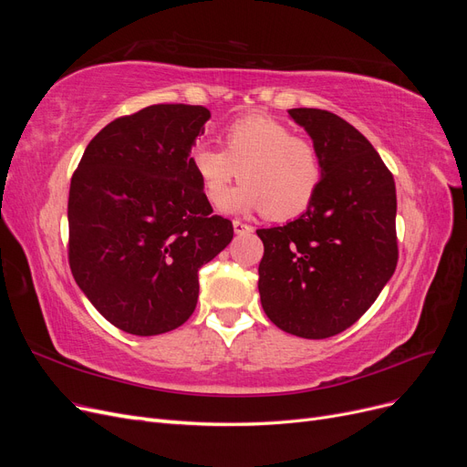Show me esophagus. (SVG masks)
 <instances>
[{
	"instance_id": "esophagus-1",
	"label": "esophagus",
	"mask_w": 467,
	"mask_h": 467,
	"mask_svg": "<svg viewBox=\"0 0 467 467\" xmlns=\"http://www.w3.org/2000/svg\"><path fill=\"white\" fill-rule=\"evenodd\" d=\"M234 232H235V234H239V235H242V234H251V232H253V228H251V225L244 223V222L234 220Z\"/></svg>"
}]
</instances>
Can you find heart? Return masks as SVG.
Listing matches in <instances>:
<instances>
[{
    "mask_svg": "<svg viewBox=\"0 0 467 467\" xmlns=\"http://www.w3.org/2000/svg\"><path fill=\"white\" fill-rule=\"evenodd\" d=\"M222 144L223 150L196 144L189 153L212 206L225 201L237 172L244 185L228 197L230 212L263 210L271 220H290L312 204L321 182L319 153L286 124L253 112L225 126Z\"/></svg>",
    "mask_w": 467,
    "mask_h": 467,
    "instance_id": "b5f03b06",
    "label": "heart"
}]
</instances>
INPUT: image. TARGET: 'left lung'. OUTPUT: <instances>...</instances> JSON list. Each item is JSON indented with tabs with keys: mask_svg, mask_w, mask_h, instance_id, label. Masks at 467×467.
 I'll use <instances>...</instances> for the list:
<instances>
[{
	"mask_svg": "<svg viewBox=\"0 0 467 467\" xmlns=\"http://www.w3.org/2000/svg\"><path fill=\"white\" fill-rule=\"evenodd\" d=\"M288 115L312 138L321 182L302 216L257 230L265 245L259 294L282 331L327 338L358 321L395 271V182L374 146L341 117L321 109Z\"/></svg>",
	"mask_w": 467,
	"mask_h": 467,
	"instance_id": "1",
	"label": "left lung"
}]
</instances>
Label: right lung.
<instances>
[{
  "mask_svg": "<svg viewBox=\"0 0 467 467\" xmlns=\"http://www.w3.org/2000/svg\"><path fill=\"white\" fill-rule=\"evenodd\" d=\"M210 110L151 105L107 124L72 177L69 268L115 327L177 329L199 300V271L228 247L234 225L212 216L189 153Z\"/></svg>",
  "mask_w": 467,
  "mask_h": 467,
  "instance_id": "1",
  "label": "right lung"
}]
</instances>
